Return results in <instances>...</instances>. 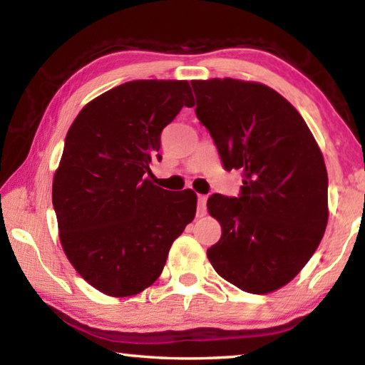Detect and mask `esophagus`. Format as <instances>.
I'll return each mask as SVG.
<instances>
[{"instance_id":"esophagus-1","label":"esophagus","mask_w":365,"mask_h":365,"mask_svg":"<svg viewBox=\"0 0 365 365\" xmlns=\"http://www.w3.org/2000/svg\"><path fill=\"white\" fill-rule=\"evenodd\" d=\"M206 201H207V196L197 195V212H196L197 217H205L206 215Z\"/></svg>"}]
</instances>
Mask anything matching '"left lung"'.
<instances>
[{
	"instance_id": "8db88e82",
	"label": "left lung",
	"mask_w": 365,
	"mask_h": 365,
	"mask_svg": "<svg viewBox=\"0 0 365 365\" xmlns=\"http://www.w3.org/2000/svg\"><path fill=\"white\" fill-rule=\"evenodd\" d=\"M196 117L227 170H242L240 195H212L207 211L222 237L207 250L215 272L248 293L294 279L324 237L329 177L304 119L262 83L193 80Z\"/></svg>"
}]
</instances>
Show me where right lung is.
Listing matches in <instances>:
<instances>
[{"mask_svg": "<svg viewBox=\"0 0 365 365\" xmlns=\"http://www.w3.org/2000/svg\"><path fill=\"white\" fill-rule=\"evenodd\" d=\"M183 106L185 80H133L106 91L76 117L53 180L64 252L91 287L122 298L158 280L174 240L195 219L196 195L150 180L160 133Z\"/></svg>", "mask_w": 365, "mask_h": 365, "instance_id": "obj_1", "label": "right lung"}]
</instances>
